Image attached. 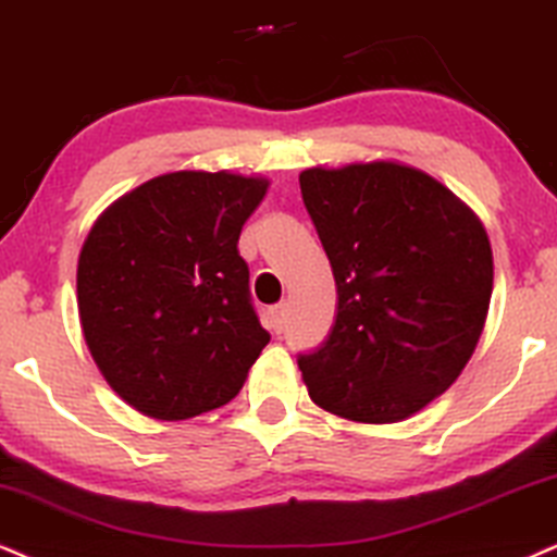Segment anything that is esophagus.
<instances>
[{"label": "esophagus", "mask_w": 557, "mask_h": 557, "mask_svg": "<svg viewBox=\"0 0 557 557\" xmlns=\"http://www.w3.org/2000/svg\"><path fill=\"white\" fill-rule=\"evenodd\" d=\"M268 320H271V331L273 333H284L286 320H289V310H286V301H281V305L271 307V310H268Z\"/></svg>", "instance_id": "34e87169"}]
</instances>
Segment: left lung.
<instances>
[{"label":"left lung","mask_w":557,"mask_h":557,"mask_svg":"<svg viewBox=\"0 0 557 557\" xmlns=\"http://www.w3.org/2000/svg\"><path fill=\"white\" fill-rule=\"evenodd\" d=\"M299 188L338 292L325 343L297 359L310 397L348 421H405L475 351L493 292L488 235L408 164L310 168Z\"/></svg>","instance_id":"1"}]
</instances>
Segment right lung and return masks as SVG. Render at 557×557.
Instances as JSON below:
<instances>
[{"label":"right lung","mask_w":557,"mask_h":557,"mask_svg":"<svg viewBox=\"0 0 557 557\" xmlns=\"http://www.w3.org/2000/svg\"><path fill=\"white\" fill-rule=\"evenodd\" d=\"M263 177L181 170L102 211L82 245V333L108 384L144 416L185 421L222 408L271 335L237 239Z\"/></svg>","instance_id":"1"}]
</instances>
